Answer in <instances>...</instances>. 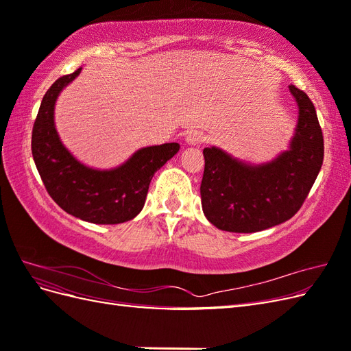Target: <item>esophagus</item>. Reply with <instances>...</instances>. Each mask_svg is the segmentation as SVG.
Masks as SVG:
<instances>
[{
  "label": "esophagus",
  "instance_id": "obj_1",
  "mask_svg": "<svg viewBox=\"0 0 351 351\" xmlns=\"http://www.w3.org/2000/svg\"><path fill=\"white\" fill-rule=\"evenodd\" d=\"M204 142H205V136L200 130H190L186 134V143L190 146H197Z\"/></svg>",
  "mask_w": 351,
  "mask_h": 351
}]
</instances>
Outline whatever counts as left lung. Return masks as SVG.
<instances>
[{"instance_id":"left-lung-1","label":"left lung","mask_w":351,"mask_h":351,"mask_svg":"<svg viewBox=\"0 0 351 351\" xmlns=\"http://www.w3.org/2000/svg\"><path fill=\"white\" fill-rule=\"evenodd\" d=\"M299 121L289 151L252 165L219 147L204 149L202 209L210 224L230 232H256L294 217L309 195L324 161V136L312 101L290 84Z\"/></svg>"}]
</instances>
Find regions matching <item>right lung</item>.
Here are the masks:
<instances>
[{
  "instance_id": "obj_1",
  "label": "right lung",
  "mask_w": 351,
  "mask_h": 351,
  "mask_svg": "<svg viewBox=\"0 0 351 351\" xmlns=\"http://www.w3.org/2000/svg\"><path fill=\"white\" fill-rule=\"evenodd\" d=\"M82 67L52 83L32 130V155L47 192L67 214L92 224H121L142 210L154 174L180 149L178 143L142 147L112 169L89 168L61 143L54 123L60 92Z\"/></svg>"
}]
</instances>
